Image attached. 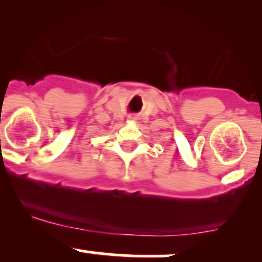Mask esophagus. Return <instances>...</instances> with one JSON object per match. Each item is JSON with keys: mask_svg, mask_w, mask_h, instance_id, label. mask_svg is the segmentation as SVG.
Listing matches in <instances>:
<instances>
[{"mask_svg": "<svg viewBox=\"0 0 262 262\" xmlns=\"http://www.w3.org/2000/svg\"><path fill=\"white\" fill-rule=\"evenodd\" d=\"M128 119H129V120H130V121H137V120H138V115L130 114V115L128 116Z\"/></svg>", "mask_w": 262, "mask_h": 262, "instance_id": "obj_1", "label": "esophagus"}]
</instances>
